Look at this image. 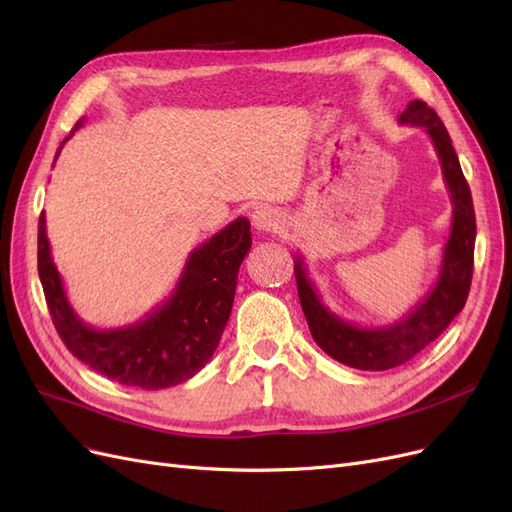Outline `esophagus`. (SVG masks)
<instances>
[{"label": "esophagus", "mask_w": 512, "mask_h": 512, "mask_svg": "<svg viewBox=\"0 0 512 512\" xmlns=\"http://www.w3.org/2000/svg\"><path fill=\"white\" fill-rule=\"evenodd\" d=\"M252 224L256 230L269 232L280 226V215H277V211L271 207H256L252 211Z\"/></svg>", "instance_id": "esophagus-1"}]
</instances>
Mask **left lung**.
Here are the masks:
<instances>
[{
  "instance_id": "obj_1",
  "label": "left lung",
  "mask_w": 512,
  "mask_h": 512,
  "mask_svg": "<svg viewBox=\"0 0 512 512\" xmlns=\"http://www.w3.org/2000/svg\"><path fill=\"white\" fill-rule=\"evenodd\" d=\"M401 126L423 128L442 166V177L453 203L451 235L444 245L440 275L427 297L404 318L386 327H359L333 314L318 297L305 269V262L294 254V277H297L299 301L307 318L314 342L331 359L354 369L382 371L410 361L436 339L466 305L472 269L476 218L470 185L461 173L459 158L442 119L423 100H412L397 119Z\"/></svg>"
}]
</instances>
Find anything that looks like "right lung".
Here are the masks:
<instances>
[{
    "instance_id": "add662e5",
    "label": "right lung",
    "mask_w": 512,
    "mask_h": 512,
    "mask_svg": "<svg viewBox=\"0 0 512 512\" xmlns=\"http://www.w3.org/2000/svg\"><path fill=\"white\" fill-rule=\"evenodd\" d=\"M250 247V220L230 222L192 250L164 303L119 329H94L76 316L51 256L44 211L38 222V275L55 329L76 359L108 380L158 391L190 380L209 363L230 318L239 267Z\"/></svg>"
}]
</instances>
